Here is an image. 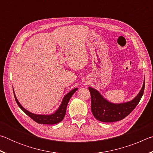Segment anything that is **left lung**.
I'll use <instances>...</instances> for the list:
<instances>
[{
  "label": "left lung",
  "mask_w": 153,
  "mask_h": 153,
  "mask_svg": "<svg viewBox=\"0 0 153 153\" xmlns=\"http://www.w3.org/2000/svg\"><path fill=\"white\" fill-rule=\"evenodd\" d=\"M144 82L140 92L131 101L113 104L106 100L97 90L89 87L91 95V111L97 120L102 122H115L127 117L136 108L140 100L144 91Z\"/></svg>",
  "instance_id": "8db88e82"
}]
</instances>
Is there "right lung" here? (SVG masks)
<instances>
[{
    "label": "right lung",
    "instance_id": "1",
    "mask_svg": "<svg viewBox=\"0 0 153 153\" xmlns=\"http://www.w3.org/2000/svg\"><path fill=\"white\" fill-rule=\"evenodd\" d=\"M77 88H75L72 90L71 92H69L68 94H67L63 98V101L61 102V105L59 107V109L56 111L55 113L52 114V115H36V114H33L29 112V111L25 110V108L20 105V103L18 102L16 97L15 96V101H16L17 104L20 107L24 112L29 117L32 119L33 121H35L36 122L41 124H48V125H53V124H56L63 120V118L65 115L66 113V109L67 107V104H68L69 100L71 97V96L74 94V92L76 91Z\"/></svg>",
    "mask_w": 153,
    "mask_h": 153
}]
</instances>
